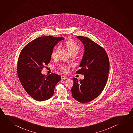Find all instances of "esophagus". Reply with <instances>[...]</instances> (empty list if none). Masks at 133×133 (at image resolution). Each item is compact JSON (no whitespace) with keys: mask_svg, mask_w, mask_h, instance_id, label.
Listing matches in <instances>:
<instances>
[{"mask_svg":"<svg viewBox=\"0 0 133 133\" xmlns=\"http://www.w3.org/2000/svg\"><path fill=\"white\" fill-rule=\"evenodd\" d=\"M61 78L62 79H67L68 78L67 77H66V76H62L61 77Z\"/></svg>","mask_w":133,"mask_h":133,"instance_id":"34e87169","label":"esophagus"}]
</instances>
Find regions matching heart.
<instances>
[{
	"label": "heart",
	"mask_w": 133,
	"mask_h": 133,
	"mask_svg": "<svg viewBox=\"0 0 133 133\" xmlns=\"http://www.w3.org/2000/svg\"><path fill=\"white\" fill-rule=\"evenodd\" d=\"M64 46L70 54L74 52H78L79 51V46L77 44V43L72 40H69L66 41ZM60 49V47L59 46H57L52 50L51 54V56L52 58L56 59L57 58L58 54ZM60 70L63 73H66L69 71V68L66 65H63L60 67Z\"/></svg>",
	"instance_id": "b5f03b06"
}]
</instances>
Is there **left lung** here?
<instances>
[{"label": "left lung", "instance_id": "8db88e82", "mask_svg": "<svg viewBox=\"0 0 133 133\" xmlns=\"http://www.w3.org/2000/svg\"><path fill=\"white\" fill-rule=\"evenodd\" d=\"M83 43L84 52L77 74L84 75V79L73 78L72 97L82 103L94 100L102 92L107 82L109 60L104 48L88 38L78 36Z\"/></svg>", "mask_w": 133, "mask_h": 133}]
</instances>
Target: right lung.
Here are the masks:
<instances>
[{
	"label": "right lung",
	"instance_id": "right-lung-1",
	"mask_svg": "<svg viewBox=\"0 0 133 133\" xmlns=\"http://www.w3.org/2000/svg\"><path fill=\"white\" fill-rule=\"evenodd\" d=\"M63 40L62 37L51 35L40 37L26 45L19 54L17 68L19 80L35 100L42 101L51 98L55 86L61 80V77L56 73L46 76L41 72L50 62L54 46Z\"/></svg>",
	"mask_w": 133,
	"mask_h": 133
}]
</instances>
